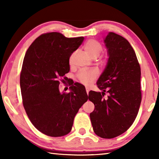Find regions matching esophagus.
<instances>
[{
	"instance_id": "34e87169",
	"label": "esophagus",
	"mask_w": 159,
	"mask_h": 159,
	"mask_svg": "<svg viewBox=\"0 0 159 159\" xmlns=\"http://www.w3.org/2000/svg\"><path fill=\"white\" fill-rule=\"evenodd\" d=\"M85 90H86V92H87V94L88 95V93H89V91H90V88L86 87L85 88Z\"/></svg>"
}]
</instances>
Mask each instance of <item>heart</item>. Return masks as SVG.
Returning a JSON list of instances; mask_svg holds the SVG:
<instances>
[{
  "label": "heart",
  "instance_id": "obj_1",
  "mask_svg": "<svg viewBox=\"0 0 159 159\" xmlns=\"http://www.w3.org/2000/svg\"><path fill=\"white\" fill-rule=\"evenodd\" d=\"M85 53L90 58L96 59L100 55L102 52V46L99 43L94 39H90L86 42L84 45ZM73 60V55L70 57L69 62L71 64ZM98 77V72L95 70L90 71H82L78 74V78L80 82L85 85H89Z\"/></svg>",
  "mask_w": 159,
  "mask_h": 159
}]
</instances>
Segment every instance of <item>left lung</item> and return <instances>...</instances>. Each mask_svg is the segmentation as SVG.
<instances>
[{"label": "left lung", "instance_id": "obj_1", "mask_svg": "<svg viewBox=\"0 0 159 159\" xmlns=\"http://www.w3.org/2000/svg\"><path fill=\"white\" fill-rule=\"evenodd\" d=\"M104 43L109 58L97 81L102 92L91 90L88 99L95 104L90 114L94 132L102 138L111 139L125 133L138 114L141 70L133 48L123 36L109 32ZM106 91L109 95L104 98Z\"/></svg>", "mask_w": 159, "mask_h": 159}]
</instances>
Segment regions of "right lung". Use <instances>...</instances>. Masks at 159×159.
Returning a JSON list of instances; mask_svg holds the SVG:
<instances>
[{
    "mask_svg": "<svg viewBox=\"0 0 159 159\" xmlns=\"http://www.w3.org/2000/svg\"><path fill=\"white\" fill-rule=\"evenodd\" d=\"M83 40L51 32L38 37L26 52L20 74L23 105L32 124L46 135L68 134L88 100L85 86L79 83H71L69 93L59 90L61 79L70 70L69 58Z\"/></svg>",
    "mask_w": 159,
    "mask_h": 159,
    "instance_id": "obj_1",
    "label": "right lung"
}]
</instances>
